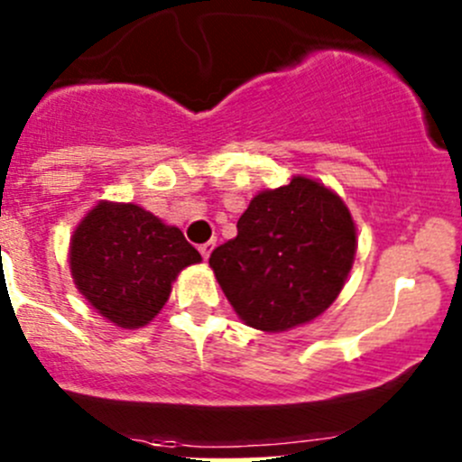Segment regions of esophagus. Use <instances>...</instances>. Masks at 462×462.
<instances>
[{
  "label": "esophagus",
  "instance_id": "obj_1",
  "mask_svg": "<svg viewBox=\"0 0 462 462\" xmlns=\"http://www.w3.org/2000/svg\"><path fill=\"white\" fill-rule=\"evenodd\" d=\"M212 250H214V241H208V244L199 245V253L203 254V259H208V257H209V253H212Z\"/></svg>",
  "mask_w": 462,
  "mask_h": 462
}]
</instances>
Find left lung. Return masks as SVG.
<instances>
[{"mask_svg":"<svg viewBox=\"0 0 462 462\" xmlns=\"http://www.w3.org/2000/svg\"><path fill=\"white\" fill-rule=\"evenodd\" d=\"M356 248V223L342 199L295 176L250 201L236 236L209 254V265L245 324L282 333L319 318L337 300Z\"/></svg>","mask_w":462,"mask_h":462,"instance_id":"1","label":"left lung"}]
</instances>
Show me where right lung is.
<instances>
[{"label":"right lung","mask_w":462,"mask_h":462,"mask_svg":"<svg viewBox=\"0 0 462 462\" xmlns=\"http://www.w3.org/2000/svg\"><path fill=\"white\" fill-rule=\"evenodd\" d=\"M201 254L183 232L134 203L100 201L76 227L69 265L78 291L120 328L149 324L170 300L171 282Z\"/></svg>","instance_id":"obj_1"}]
</instances>
